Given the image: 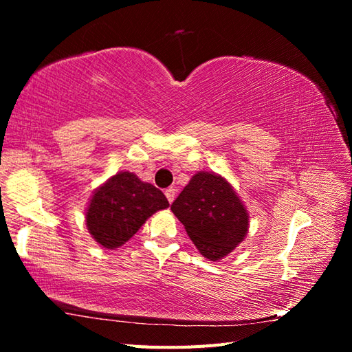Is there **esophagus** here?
<instances>
[{
  "instance_id": "1",
  "label": "esophagus",
  "mask_w": 352,
  "mask_h": 352,
  "mask_svg": "<svg viewBox=\"0 0 352 352\" xmlns=\"http://www.w3.org/2000/svg\"><path fill=\"white\" fill-rule=\"evenodd\" d=\"M164 195H166V198H168L169 203H172V201L175 199L177 189H174V188H169V189H166V192H164Z\"/></svg>"
}]
</instances>
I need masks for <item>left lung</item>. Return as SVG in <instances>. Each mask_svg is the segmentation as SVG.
Masks as SVG:
<instances>
[{"label":"left lung","mask_w":352,"mask_h":352,"mask_svg":"<svg viewBox=\"0 0 352 352\" xmlns=\"http://www.w3.org/2000/svg\"><path fill=\"white\" fill-rule=\"evenodd\" d=\"M170 210L208 260L226 257L248 233V212L226 178L213 172L192 177Z\"/></svg>","instance_id":"obj_1"}]
</instances>
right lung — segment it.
<instances>
[{
  "mask_svg": "<svg viewBox=\"0 0 352 352\" xmlns=\"http://www.w3.org/2000/svg\"><path fill=\"white\" fill-rule=\"evenodd\" d=\"M169 203L155 186L133 172H118L96 189L86 212V226L96 242L107 250L124 245L149 216Z\"/></svg>",
  "mask_w": 352,
  "mask_h": 352,
  "instance_id": "right-lung-1",
  "label": "right lung"
}]
</instances>
